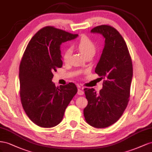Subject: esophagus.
Here are the masks:
<instances>
[{"mask_svg":"<svg viewBox=\"0 0 152 152\" xmlns=\"http://www.w3.org/2000/svg\"><path fill=\"white\" fill-rule=\"evenodd\" d=\"M77 95H83V94H84V92L80 88L77 89Z\"/></svg>","mask_w":152,"mask_h":152,"instance_id":"obj_1","label":"esophagus"}]
</instances>
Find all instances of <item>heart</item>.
Returning <instances> with one entry per match:
<instances>
[{"mask_svg":"<svg viewBox=\"0 0 152 152\" xmlns=\"http://www.w3.org/2000/svg\"><path fill=\"white\" fill-rule=\"evenodd\" d=\"M76 46L85 57L89 55H94L96 51V46H95L94 42L86 36H83L80 39V40L76 43ZM71 53V48L69 47L65 50L63 53V60L64 62L68 61Z\"/></svg>","mask_w":152,"mask_h":152,"instance_id":"b5f03b06","label":"heart"}]
</instances>
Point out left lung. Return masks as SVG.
<instances>
[{
  "label": "left lung",
  "instance_id": "obj_1",
  "mask_svg": "<svg viewBox=\"0 0 152 152\" xmlns=\"http://www.w3.org/2000/svg\"><path fill=\"white\" fill-rule=\"evenodd\" d=\"M105 39L104 47L95 72L105 79L97 94L85 88L88 104L83 110L86 122L95 128H106L119 120L127 107L133 75L132 63L126 42L114 27L102 25L91 30Z\"/></svg>",
  "mask_w": 152,
  "mask_h": 152
}]
</instances>
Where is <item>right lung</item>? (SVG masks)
Listing matches in <instances>:
<instances>
[{
  "instance_id": "right-lung-1",
  "label": "right lung",
  "mask_w": 152,
  "mask_h": 152,
  "mask_svg": "<svg viewBox=\"0 0 152 152\" xmlns=\"http://www.w3.org/2000/svg\"><path fill=\"white\" fill-rule=\"evenodd\" d=\"M77 34L47 26L33 36L20 64V99L30 120L51 128L61 122L65 110L77 92L72 83L56 87L53 72L62 66L60 45Z\"/></svg>"
}]
</instances>
